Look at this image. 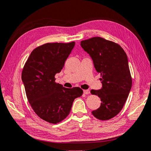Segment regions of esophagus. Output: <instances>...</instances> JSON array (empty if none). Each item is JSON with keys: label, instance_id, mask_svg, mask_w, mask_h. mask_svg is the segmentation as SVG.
<instances>
[{"label": "esophagus", "instance_id": "obj_1", "mask_svg": "<svg viewBox=\"0 0 151 151\" xmlns=\"http://www.w3.org/2000/svg\"><path fill=\"white\" fill-rule=\"evenodd\" d=\"M83 93H84V94H86V95L90 94V91L89 90H83Z\"/></svg>", "mask_w": 151, "mask_h": 151}]
</instances>
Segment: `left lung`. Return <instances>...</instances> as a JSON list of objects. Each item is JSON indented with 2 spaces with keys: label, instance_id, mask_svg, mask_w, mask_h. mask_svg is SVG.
Listing matches in <instances>:
<instances>
[{
  "label": "left lung",
  "instance_id": "1",
  "mask_svg": "<svg viewBox=\"0 0 151 151\" xmlns=\"http://www.w3.org/2000/svg\"><path fill=\"white\" fill-rule=\"evenodd\" d=\"M81 46L90 54L102 78V88L90 92L102 101L100 107L92 113L100 120H110L122 110L132 87L127 55L118 43L100 37L81 41Z\"/></svg>",
  "mask_w": 151,
  "mask_h": 151
}]
</instances>
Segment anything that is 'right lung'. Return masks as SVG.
Masks as SVG:
<instances>
[{"instance_id":"add662e5","label":"right lung","mask_w":151,"mask_h":151,"mask_svg":"<svg viewBox=\"0 0 151 151\" xmlns=\"http://www.w3.org/2000/svg\"><path fill=\"white\" fill-rule=\"evenodd\" d=\"M75 45L47 43L33 49L22 71L27 98L31 108L41 119L58 124L68 116L74 100L80 97V88H65L55 82V76L62 70Z\"/></svg>"}]
</instances>
